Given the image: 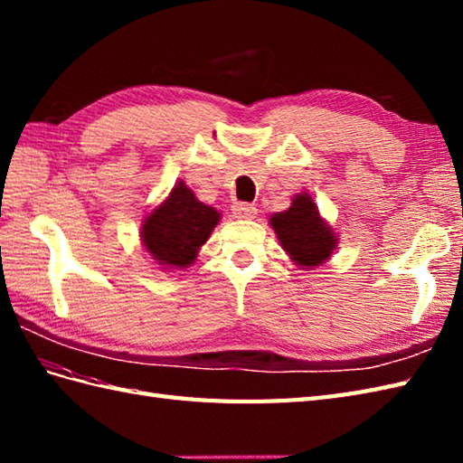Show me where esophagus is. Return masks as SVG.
I'll return each mask as SVG.
<instances>
[{"label": "esophagus", "mask_w": 463, "mask_h": 463, "mask_svg": "<svg viewBox=\"0 0 463 463\" xmlns=\"http://www.w3.org/2000/svg\"><path fill=\"white\" fill-rule=\"evenodd\" d=\"M232 214H234V219L249 221V219H254V214H257V206L250 203H234Z\"/></svg>", "instance_id": "obj_1"}]
</instances>
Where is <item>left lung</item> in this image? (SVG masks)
<instances>
[{"label": "left lung", "instance_id": "obj_1", "mask_svg": "<svg viewBox=\"0 0 463 463\" xmlns=\"http://www.w3.org/2000/svg\"><path fill=\"white\" fill-rule=\"evenodd\" d=\"M270 224L282 249L300 267H318L336 247L332 229L320 219L317 204L307 193L298 194L288 211L274 214Z\"/></svg>", "mask_w": 463, "mask_h": 463}]
</instances>
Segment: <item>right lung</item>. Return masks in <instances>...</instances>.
I'll list each match as a JSON object with an SVG mask.
<instances>
[{"label": "right lung", "mask_w": 463, "mask_h": 463, "mask_svg": "<svg viewBox=\"0 0 463 463\" xmlns=\"http://www.w3.org/2000/svg\"><path fill=\"white\" fill-rule=\"evenodd\" d=\"M219 219L221 214L213 206L196 201L189 186L179 183L169 199L145 219L143 244L161 267L186 269Z\"/></svg>", "instance_id": "1"}]
</instances>
